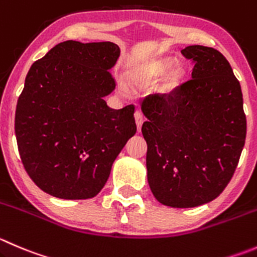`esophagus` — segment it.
Here are the masks:
<instances>
[{
  "label": "esophagus",
  "instance_id": "obj_1",
  "mask_svg": "<svg viewBox=\"0 0 257 257\" xmlns=\"http://www.w3.org/2000/svg\"><path fill=\"white\" fill-rule=\"evenodd\" d=\"M134 119H136V124H137V128H138V132H141L142 129V124H143V114L141 111L137 110L134 113Z\"/></svg>",
  "mask_w": 257,
  "mask_h": 257
}]
</instances>
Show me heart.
<instances>
[{
  "label": "heart",
  "mask_w": 257,
  "mask_h": 257,
  "mask_svg": "<svg viewBox=\"0 0 257 257\" xmlns=\"http://www.w3.org/2000/svg\"><path fill=\"white\" fill-rule=\"evenodd\" d=\"M173 61H158L153 62V64H148L146 66H142L141 69L137 70L134 74V80L137 83H146V81L152 80V79L161 78V76L166 75L172 68H173ZM119 90L123 94H126L129 91L128 85L124 81H119Z\"/></svg>",
  "instance_id": "obj_1"
}]
</instances>
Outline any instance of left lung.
Wrapping results in <instances>:
<instances>
[{
	"label": "left lung",
	"instance_id": "1",
	"mask_svg": "<svg viewBox=\"0 0 257 257\" xmlns=\"http://www.w3.org/2000/svg\"><path fill=\"white\" fill-rule=\"evenodd\" d=\"M181 52L196 62L192 79L144 99L142 133L153 196L164 206L188 208L215 200L231 181L246 116L240 83L220 51L192 45Z\"/></svg>",
	"mask_w": 257,
	"mask_h": 257
}]
</instances>
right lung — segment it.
I'll return each mask as SVG.
<instances>
[{"label":"right lung","mask_w":257,"mask_h":257,"mask_svg":"<svg viewBox=\"0 0 257 257\" xmlns=\"http://www.w3.org/2000/svg\"><path fill=\"white\" fill-rule=\"evenodd\" d=\"M113 42L64 41L32 64L15 114L20 157L39 188L62 200H88L136 134L134 105L111 109Z\"/></svg>","instance_id":"1"}]
</instances>
